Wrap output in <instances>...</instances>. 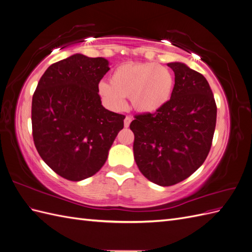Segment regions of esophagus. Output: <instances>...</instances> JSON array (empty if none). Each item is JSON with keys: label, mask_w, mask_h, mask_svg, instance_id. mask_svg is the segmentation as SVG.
<instances>
[{"label": "esophagus", "mask_w": 252, "mask_h": 252, "mask_svg": "<svg viewBox=\"0 0 252 252\" xmlns=\"http://www.w3.org/2000/svg\"><path fill=\"white\" fill-rule=\"evenodd\" d=\"M130 123H131V118L127 116L124 120V126L127 128V127H129V125H130Z\"/></svg>", "instance_id": "esophagus-1"}]
</instances>
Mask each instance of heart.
<instances>
[{"mask_svg": "<svg viewBox=\"0 0 252 252\" xmlns=\"http://www.w3.org/2000/svg\"><path fill=\"white\" fill-rule=\"evenodd\" d=\"M110 84H98V94L113 110L131 107L141 113H154L169 101L174 85L168 68L154 62L125 63L118 66L109 78Z\"/></svg>", "mask_w": 252, "mask_h": 252, "instance_id": "obj_1", "label": "heart"}]
</instances>
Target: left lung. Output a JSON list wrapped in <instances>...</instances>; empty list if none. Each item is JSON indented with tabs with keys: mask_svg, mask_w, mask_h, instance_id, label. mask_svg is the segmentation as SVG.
Wrapping results in <instances>:
<instances>
[{
	"mask_svg": "<svg viewBox=\"0 0 252 252\" xmlns=\"http://www.w3.org/2000/svg\"><path fill=\"white\" fill-rule=\"evenodd\" d=\"M167 65L174 72L170 100L130 123L135 163L159 186L186 180L205 162L217 123L216 101L204 75L183 63Z\"/></svg>",
	"mask_w": 252,
	"mask_h": 252,
	"instance_id": "left-lung-1",
	"label": "left lung"
}]
</instances>
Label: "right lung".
I'll use <instances>...</instances> for the list:
<instances>
[{
  "label": "right lung",
  "mask_w": 252,
  "mask_h": 252,
  "mask_svg": "<svg viewBox=\"0 0 252 252\" xmlns=\"http://www.w3.org/2000/svg\"><path fill=\"white\" fill-rule=\"evenodd\" d=\"M104 58L73 55L50 65L32 96L35 148L61 177L82 181L102 168L125 116L103 107L98 83L110 68Z\"/></svg>",
  "instance_id": "add662e5"
}]
</instances>
